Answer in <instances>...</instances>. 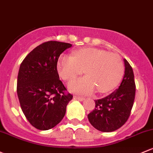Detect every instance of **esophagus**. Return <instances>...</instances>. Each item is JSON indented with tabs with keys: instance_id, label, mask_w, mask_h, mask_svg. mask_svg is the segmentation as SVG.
Listing matches in <instances>:
<instances>
[{
	"instance_id": "esophagus-1",
	"label": "esophagus",
	"mask_w": 153,
	"mask_h": 153,
	"mask_svg": "<svg viewBox=\"0 0 153 153\" xmlns=\"http://www.w3.org/2000/svg\"><path fill=\"white\" fill-rule=\"evenodd\" d=\"M74 99L78 100H80V101H82V100H84V97H81V96L75 95V96H74Z\"/></svg>"
}]
</instances>
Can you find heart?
Listing matches in <instances>:
<instances>
[{
    "label": "heart",
    "instance_id": "obj_1",
    "mask_svg": "<svg viewBox=\"0 0 153 153\" xmlns=\"http://www.w3.org/2000/svg\"><path fill=\"white\" fill-rule=\"evenodd\" d=\"M85 70L86 76L70 83V89L76 93L89 94L96 89L105 93L114 89L124 73V64L117 53L94 48H84L71 55L61 56L58 71L64 81H70Z\"/></svg>",
    "mask_w": 153,
    "mask_h": 153
}]
</instances>
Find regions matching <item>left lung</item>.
<instances>
[{
  "mask_svg": "<svg viewBox=\"0 0 153 153\" xmlns=\"http://www.w3.org/2000/svg\"><path fill=\"white\" fill-rule=\"evenodd\" d=\"M125 75L118 89L96 100L95 108L88 114L89 123L100 131L112 132L128 121L134 102L136 83L132 67L126 59Z\"/></svg>",
  "mask_w": 153,
  "mask_h": 153,
  "instance_id": "obj_1",
  "label": "left lung"
}]
</instances>
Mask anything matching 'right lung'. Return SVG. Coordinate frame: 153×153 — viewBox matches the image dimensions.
<instances>
[{
  "mask_svg": "<svg viewBox=\"0 0 153 153\" xmlns=\"http://www.w3.org/2000/svg\"><path fill=\"white\" fill-rule=\"evenodd\" d=\"M70 43L48 41L23 59L17 76L20 107L32 126L41 131L55 127L64 118L73 96L59 79L57 62Z\"/></svg>",
  "mask_w": 153,
  "mask_h": 153,
  "instance_id": "1",
  "label": "right lung"
}]
</instances>
